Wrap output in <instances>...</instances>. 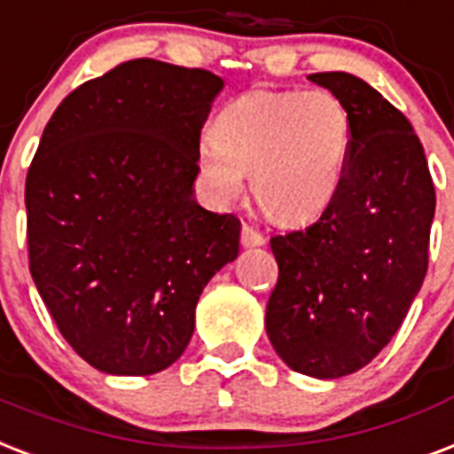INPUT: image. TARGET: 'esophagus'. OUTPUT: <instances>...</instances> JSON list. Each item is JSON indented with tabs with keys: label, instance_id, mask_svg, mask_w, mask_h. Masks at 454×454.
<instances>
[{
	"label": "esophagus",
	"instance_id": "esophagus-1",
	"mask_svg": "<svg viewBox=\"0 0 454 454\" xmlns=\"http://www.w3.org/2000/svg\"><path fill=\"white\" fill-rule=\"evenodd\" d=\"M241 244L248 246V248H251V246H262L265 244V237H262L258 230H253L251 224H244V227H241Z\"/></svg>",
	"mask_w": 454,
	"mask_h": 454
}]
</instances>
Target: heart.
<instances>
[{
	"instance_id": "b5f03b06",
	"label": "heart",
	"mask_w": 454,
	"mask_h": 454,
	"mask_svg": "<svg viewBox=\"0 0 454 454\" xmlns=\"http://www.w3.org/2000/svg\"><path fill=\"white\" fill-rule=\"evenodd\" d=\"M355 125L329 90H253L217 114L201 137L199 170L217 203L237 201L251 172L253 199L270 220L305 224L333 203L346 177Z\"/></svg>"
}]
</instances>
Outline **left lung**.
<instances>
[{"instance_id":"8db88e82","label":"left lung","mask_w":454,"mask_h":454,"mask_svg":"<svg viewBox=\"0 0 454 454\" xmlns=\"http://www.w3.org/2000/svg\"><path fill=\"white\" fill-rule=\"evenodd\" d=\"M308 77L348 106L353 151L317 223L270 239L279 277L265 329L291 370L339 379L388 346L419 294L435 189L419 137L374 87L350 73Z\"/></svg>"}]
</instances>
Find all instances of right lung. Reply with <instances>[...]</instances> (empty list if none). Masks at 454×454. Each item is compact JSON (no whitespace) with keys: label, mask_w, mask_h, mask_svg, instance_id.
I'll return each mask as SVG.
<instances>
[{"label":"right lung","mask_w":454,"mask_h":454,"mask_svg":"<svg viewBox=\"0 0 454 454\" xmlns=\"http://www.w3.org/2000/svg\"><path fill=\"white\" fill-rule=\"evenodd\" d=\"M223 80L135 59L59 104L26 179L30 275L59 332L106 374L170 367L241 223L194 199L199 142Z\"/></svg>","instance_id":"add662e5"}]
</instances>
